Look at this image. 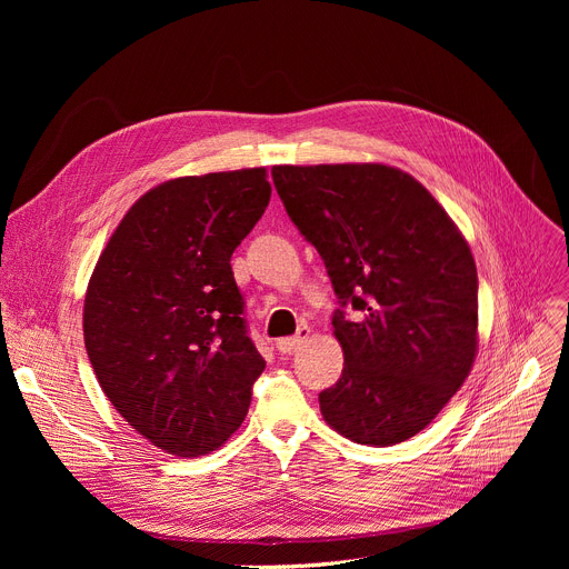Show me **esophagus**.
Here are the masks:
<instances>
[{
    "mask_svg": "<svg viewBox=\"0 0 569 569\" xmlns=\"http://www.w3.org/2000/svg\"><path fill=\"white\" fill-rule=\"evenodd\" d=\"M309 335H311V330L309 327L305 325V327H300V330H297V335L295 337H286V339H279L277 341V350L279 352H292L295 348H300L302 343H307V339H309Z\"/></svg>",
    "mask_w": 569,
    "mask_h": 569,
    "instance_id": "34e87169",
    "label": "esophagus"
}]
</instances>
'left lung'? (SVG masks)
<instances>
[{
	"label": "left lung",
	"instance_id": "8db88e82",
	"mask_svg": "<svg viewBox=\"0 0 569 569\" xmlns=\"http://www.w3.org/2000/svg\"><path fill=\"white\" fill-rule=\"evenodd\" d=\"M292 223L325 260L341 302L337 385L325 422L387 447L427 429L477 355V267L466 237L417 179L385 163L274 166ZM343 306L358 311L355 319Z\"/></svg>",
	"mask_w": 569,
	"mask_h": 569
}]
</instances>
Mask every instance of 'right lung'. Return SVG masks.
<instances>
[{
	"instance_id": "obj_1",
	"label": "right lung",
	"mask_w": 569,
	"mask_h": 569,
	"mask_svg": "<svg viewBox=\"0 0 569 569\" xmlns=\"http://www.w3.org/2000/svg\"><path fill=\"white\" fill-rule=\"evenodd\" d=\"M272 196L264 168L177 177L140 196L89 279L82 332L114 410L174 457L214 452L264 369L230 258Z\"/></svg>"
}]
</instances>
